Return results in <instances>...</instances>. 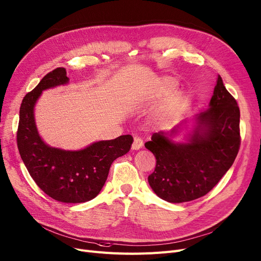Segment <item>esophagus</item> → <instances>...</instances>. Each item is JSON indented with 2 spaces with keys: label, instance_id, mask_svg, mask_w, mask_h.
I'll use <instances>...</instances> for the list:
<instances>
[{
  "label": "esophagus",
  "instance_id": "1",
  "mask_svg": "<svg viewBox=\"0 0 261 261\" xmlns=\"http://www.w3.org/2000/svg\"><path fill=\"white\" fill-rule=\"evenodd\" d=\"M143 147V140L140 137H134L133 143H132V149L134 150H139L140 148Z\"/></svg>",
  "mask_w": 261,
  "mask_h": 261
}]
</instances>
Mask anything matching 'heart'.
<instances>
[{
	"label": "heart",
	"mask_w": 261,
	"mask_h": 261,
	"mask_svg": "<svg viewBox=\"0 0 261 261\" xmlns=\"http://www.w3.org/2000/svg\"><path fill=\"white\" fill-rule=\"evenodd\" d=\"M177 87V81L174 80L172 77H165L163 80L160 81V85H159V94L161 95H166L172 93L173 90H175V88ZM171 111L172 109L168 108L166 109L164 112H162L160 115H159V120L161 122H165L167 121V119L169 118V115H171Z\"/></svg>",
	"instance_id": "heart-1"
}]
</instances>
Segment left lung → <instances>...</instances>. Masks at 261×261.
Returning a JSON list of instances; mask_svg holds the SVG:
<instances>
[{
    "instance_id": "1",
    "label": "left lung",
    "mask_w": 261,
    "mask_h": 261,
    "mask_svg": "<svg viewBox=\"0 0 261 261\" xmlns=\"http://www.w3.org/2000/svg\"><path fill=\"white\" fill-rule=\"evenodd\" d=\"M209 107L197 116L189 143H173L162 131L145 143L156 160L148 182L166 201L185 202L209 193L240 149V110L220 75Z\"/></svg>"
}]
</instances>
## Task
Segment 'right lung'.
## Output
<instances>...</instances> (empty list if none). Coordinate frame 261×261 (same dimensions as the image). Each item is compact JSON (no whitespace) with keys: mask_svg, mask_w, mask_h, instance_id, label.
I'll return each mask as SVG.
<instances>
[{"mask_svg":"<svg viewBox=\"0 0 261 261\" xmlns=\"http://www.w3.org/2000/svg\"><path fill=\"white\" fill-rule=\"evenodd\" d=\"M66 69L59 67L44 75L28 93L20 107L17 145L25 167L36 185L62 202H85L95 198L105 186L111 164L126 154L133 142L130 134L100 141L79 151L52 148L38 135L34 106L43 89L66 84Z\"/></svg>","mask_w":261,"mask_h":261,"instance_id":"right-lung-1","label":"right lung"}]
</instances>
